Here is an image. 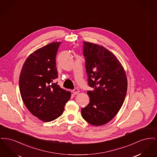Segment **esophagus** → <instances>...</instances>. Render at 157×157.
Listing matches in <instances>:
<instances>
[{
	"label": "esophagus",
	"instance_id": "obj_1",
	"mask_svg": "<svg viewBox=\"0 0 157 157\" xmlns=\"http://www.w3.org/2000/svg\"><path fill=\"white\" fill-rule=\"evenodd\" d=\"M72 92H73V94H74V95H77L79 93V90H78V89H77V88H75L74 90H72Z\"/></svg>",
	"mask_w": 157,
	"mask_h": 157
}]
</instances>
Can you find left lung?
Wrapping results in <instances>:
<instances>
[{
  "label": "left lung",
  "instance_id": "1",
  "mask_svg": "<svg viewBox=\"0 0 157 157\" xmlns=\"http://www.w3.org/2000/svg\"><path fill=\"white\" fill-rule=\"evenodd\" d=\"M83 55L88 85L90 103L82 108V117L94 126L103 125L119 112L127 94L125 71L113 53L104 46L83 42Z\"/></svg>",
  "mask_w": 157,
  "mask_h": 157
}]
</instances>
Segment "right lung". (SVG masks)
Here are the masks:
<instances>
[{
  "instance_id": "add662e5",
  "label": "right lung",
  "mask_w": 157,
  "mask_h": 157,
  "mask_svg": "<svg viewBox=\"0 0 157 157\" xmlns=\"http://www.w3.org/2000/svg\"><path fill=\"white\" fill-rule=\"evenodd\" d=\"M61 43H50L31 53L19 76L23 102L33 115L44 122L59 117L71 96V92L53 82L58 77L56 56Z\"/></svg>"
}]
</instances>
